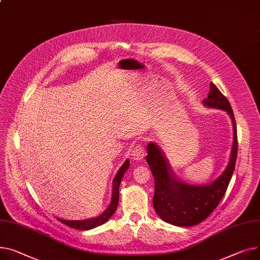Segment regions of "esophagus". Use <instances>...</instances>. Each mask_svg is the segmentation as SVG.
Masks as SVG:
<instances>
[{
	"instance_id": "obj_1",
	"label": "esophagus",
	"mask_w": 260,
	"mask_h": 260,
	"mask_svg": "<svg viewBox=\"0 0 260 260\" xmlns=\"http://www.w3.org/2000/svg\"><path fill=\"white\" fill-rule=\"evenodd\" d=\"M132 155H133V159L136 161H140L144 158L145 155V148L141 145L139 146H136L134 148V150L132 151Z\"/></svg>"
}]
</instances>
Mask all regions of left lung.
Segmentation results:
<instances>
[{
  "instance_id": "obj_1",
  "label": "left lung",
  "mask_w": 260,
  "mask_h": 260,
  "mask_svg": "<svg viewBox=\"0 0 260 260\" xmlns=\"http://www.w3.org/2000/svg\"><path fill=\"white\" fill-rule=\"evenodd\" d=\"M203 103L208 108L226 111L233 124V145L230 161L214 182L207 185H190L180 181L171 171L161 148L153 142L148 143L146 147V162L154 179L153 208L163 220L179 227L194 226L213 212L226 193L236 163L237 132L230 102L211 82L208 97L203 100Z\"/></svg>"
}]
</instances>
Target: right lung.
<instances>
[{"label":"right lung","instance_id":"add662e5","mask_svg":"<svg viewBox=\"0 0 260 260\" xmlns=\"http://www.w3.org/2000/svg\"><path fill=\"white\" fill-rule=\"evenodd\" d=\"M129 167V161L126 160L124 162V164L120 167V169L118 170L117 175L113 181V192H112V200L111 203L108 207V209L103 212L102 214H100L97 217L94 218H90V219H85V220H66V219H61V218H57L59 221H61L62 223L67 224V226L74 228V229H78V230H90L93 228H96L100 224L107 222L111 216L115 213L117 206H118V202H119V187H120V183L121 180H122L125 171L128 169Z\"/></svg>","mask_w":260,"mask_h":260}]
</instances>
